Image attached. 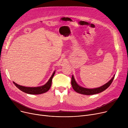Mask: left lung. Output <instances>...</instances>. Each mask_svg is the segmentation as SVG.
Listing matches in <instances>:
<instances>
[{
	"label": "left lung",
	"mask_w": 128,
	"mask_h": 128,
	"mask_svg": "<svg viewBox=\"0 0 128 128\" xmlns=\"http://www.w3.org/2000/svg\"><path fill=\"white\" fill-rule=\"evenodd\" d=\"M114 77H115V75H114L110 81L108 82H107L106 84H104L101 86L98 87V88H94V89L85 88H84V87L80 86L76 82L73 75L72 77L71 84H72V86L73 89L76 92L79 93L80 94H84V95H93V94H96L99 93L100 92H102L103 91L105 90L107 88H108L110 86L111 84L112 83L113 80L114 79Z\"/></svg>",
	"instance_id": "1"
}]
</instances>
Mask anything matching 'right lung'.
<instances>
[{"instance_id":"right-lung-1","label":"right lung","mask_w":128,"mask_h":128,"mask_svg":"<svg viewBox=\"0 0 128 128\" xmlns=\"http://www.w3.org/2000/svg\"><path fill=\"white\" fill-rule=\"evenodd\" d=\"M55 74V71L53 72V74L52 75L51 77L48 80V82H47L44 85L40 86H37V87H26L24 86H20L18 84H17L13 82V84L17 87L18 89H19L20 90L22 91L30 94H42L48 91L51 86L52 84V78Z\"/></svg>"}]
</instances>
